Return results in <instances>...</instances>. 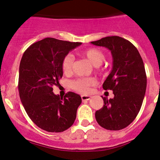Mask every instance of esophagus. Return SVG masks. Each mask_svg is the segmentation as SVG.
<instances>
[{"label":"esophagus","instance_id":"34e87169","mask_svg":"<svg viewBox=\"0 0 160 160\" xmlns=\"http://www.w3.org/2000/svg\"><path fill=\"white\" fill-rule=\"evenodd\" d=\"M81 98L82 101H88L91 98L90 95H81Z\"/></svg>","mask_w":160,"mask_h":160}]
</instances>
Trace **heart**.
<instances>
[{"label":"heart","mask_w":160,"mask_h":160,"mask_svg":"<svg viewBox=\"0 0 160 160\" xmlns=\"http://www.w3.org/2000/svg\"><path fill=\"white\" fill-rule=\"evenodd\" d=\"M82 55L89 60L95 67L100 66L104 60V53L100 49L96 48H89L82 52ZM74 65V57L71 55H67L64 57L62 62V71L65 74L71 72ZM95 82L91 78L78 79L71 83V87L74 90L80 93H88L90 90V87L94 85Z\"/></svg>","instance_id":"1"}]
</instances>
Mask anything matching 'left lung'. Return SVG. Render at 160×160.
I'll list each match as a JSON object with an SVG mask.
<instances>
[{"label":"left lung","mask_w":160,"mask_h":160,"mask_svg":"<svg viewBox=\"0 0 160 160\" xmlns=\"http://www.w3.org/2000/svg\"><path fill=\"white\" fill-rule=\"evenodd\" d=\"M92 44L109 49L113 68L103 83L104 90L114 97H102L104 105L95 112V119L108 130H120L133 122L140 111L147 88V76L140 53L128 40L118 36L103 38Z\"/></svg>","instance_id":"left-lung-1"}]
</instances>
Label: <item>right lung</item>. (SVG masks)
I'll return each mask as SVG.
<instances>
[{"instance_id": "right-lung-1", "label": "right lung", "mask_w": 160, "mask_h": 160, "mask_svg": "<svg viewBox=\"0 0 160 160\" xmlns=\"http://www.w3.org/2000/svg\"><path fill=\"white\" fill-rule=\"evenodd\" d=\"M81 43L47 38L31 45L22 57L20 99L31 120L45 131L62 132L76 119L81 97L68 92L63 98L53 93L52 86L58 85L62 78L64 57Z\"/></svg>"}]
</instances>
